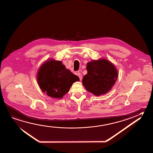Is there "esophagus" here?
I'll return each mask as SVG.
<instances>
[{"mask_svg": "<svg viewBox=\"0 0 153 153\" xmlns=\"http://www.w3.org/2000/svg\"><path fill=\"white\" fill-rule=\"evenodd\" d=\"M77 74H78V76H79V78H80V80H82V75H81V73L79 72H78V73H77Z\"/></svg>", "mask_w": 153, "mask_h": 153, "instance_id": "1", "label": "esophagus"}]
</instances>
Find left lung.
<instances>
[{
	"label": "left lung",
	"instance_id": "obj_1",
	"mask_svg": "<svg viewBox=\"0 0 153 153\" xmlns=\"http://www.w3.org/2000/svg\"><path fill=\"white\" fill-rule=\"evenodd\" d=\"M87 74L82 84L87 91L95 96L105 94L111 90L118 78L114 65L105 59L93 60L87 64Z\"/></svg>",
	"mask_w": 153,
	"mask_h": 153
}]
</instances>
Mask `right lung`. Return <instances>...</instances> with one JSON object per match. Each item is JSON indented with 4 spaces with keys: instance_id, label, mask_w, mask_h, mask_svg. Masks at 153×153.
<instances>
[{
    "instance_id": "obj_1",
    "label": "right lung",
    "mask_w": 153,
    "mask_h": 153,
    "mask_svg": "<svg viewBox=\"0 0 153 153\" xmlns=\"http://www.w3.org/2000/svg\"><path fill=\"white\" fill-rule=\"evenodd\" d=\"M80 80L78 76L66 69L61 61L47 60L39 68L37 81L42 91L53 98L62 99L73 83Z\"/></svg>"
}]
</instances>
